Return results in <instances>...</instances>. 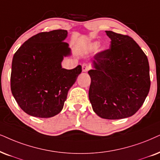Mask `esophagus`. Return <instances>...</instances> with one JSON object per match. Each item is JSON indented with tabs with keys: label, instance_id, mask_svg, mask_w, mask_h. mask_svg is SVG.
<instances>
[{
	"label": "esophagus",
	"instance_id": "obj_1",
	"mask_svg": "<svg viewBox=\"0 0 160 160\" xmlns=\"http://www.w3.org/2000/svg\"><path fill=\"white\" fill-rule=\"evenodd\" d=\"M90 68V66L88 65V64H83L82 66V71L83 72H88V70H89Z\"/></svg>",
	"mask_w": 160,
	"mask_h": 160
}]
</instances>
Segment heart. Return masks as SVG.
I'll return each instance as SVG.
<instances>
[{"label": "heart", "instance_id": "1", "mask_svg": "<svg viewBox=\"0 0 160 160\" xmlns=\"http://www.w3.org/2000/svg\"><path fill=\"white\" fill-rule=\"evenodd\" d=\"M97 46H98L97 43H92L89 45V48L90 49H94V48H97Z\"/></svg>", "mask_w": 160, "mask_h": 160}]
</instances>
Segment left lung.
I'll list each match as a JSON object with an SVG mask.
<instances>
[{
	"label": "left lung",
	"mask_w": 160,
	"mask_h": 160,
	"mask_svg": "<svg viewBox=\"0 0 160 160\" xmlns=\"http://www.w3.org/2000/svg\"><path fill=\"white\" fill-rule=\"evenodd\" d=\"M106 32L110 48L94 56L88 98L99 117L118 120L134 115L145 102L151 86L149 63L132 38Z\"/></svg>",
	"instance_id": "left-lung-1"
}]
</instances>
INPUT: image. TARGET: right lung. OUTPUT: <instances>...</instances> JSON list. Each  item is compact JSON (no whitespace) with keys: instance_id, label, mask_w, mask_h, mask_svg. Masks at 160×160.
Instances as JSON below:
<instances>
[{"instance_id":"1","label":"right lung","mask_w":160,"mask_h":160,"mask_svg":"<svg viewBox=\"0 0 160 160\" xmlns=\"http://www.w3.org/2000/svg\"><path fill=\"white\" fill-rule=\"evenodd\" d=\"M66 30L56 29L32 36L13 56L11 91L16 102L26 114L48 118L63 108L69 88L82 67L62 68L63 57L71 54L64 42Z\"/></svg>"}]
</instances>
